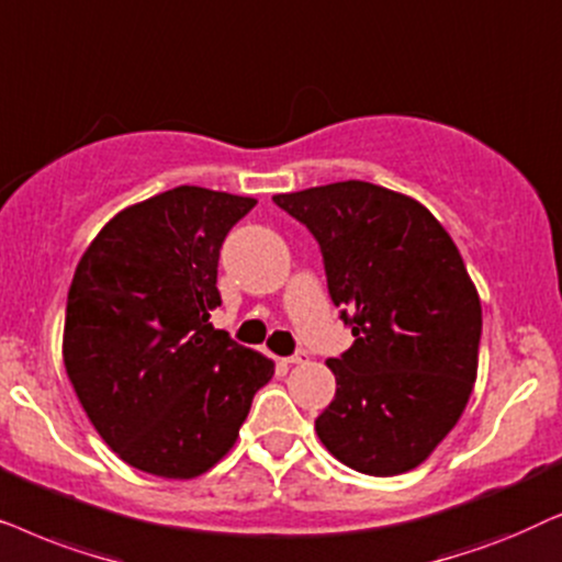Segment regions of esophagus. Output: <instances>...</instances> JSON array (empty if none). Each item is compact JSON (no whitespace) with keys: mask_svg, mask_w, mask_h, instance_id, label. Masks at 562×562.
Instances as JSON below:
<instances>
[{"mask_svg":"<svg viewBox=\"0 0 562 562\" xmlns=\"http://www.w3.org/2000/svg\"><path fill=\"white\" fill-rule=\"evenodd\" d=\"M305 359H308V355H305V351H303V349H297V351H295V355H290V357L285 359V362H290V364H303V362H305Z\"/></svg>","mask_w":562,"mask_h":562,"instance_id":"1","label":"esophagus"}]
</instances>
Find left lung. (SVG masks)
Returning a JSON list of instances; mask_svg holds the SVG:
<instances>
[{
  "label": "left lung",
  "mask_w": 562,
  "mask_h": 562,
  "mask_svg": "<svg viewBox=\"0 0 562 562\" xmlns=\"http://www.w3.org/2000/svg\"><path fill=\"white\" fill-rule=\"evenodd\" d=\"M272 200L318 241L328 295L355 336L326 362L336 395L318 439L357 473H406L473 393L483 316L465 261L422 203L385 187L349 179Z\"/></svg>",
  "instance_id": "left-lung-1"
}]
</instances>
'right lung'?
Here are the masks:
<instances>
[{"mask_svg": "<svg viewBox=\"0 0 562 562\" xmlns=\"http://www.w3.org/2000/svg\"><path fill=\"white\" fill-rule=\"evenodd\" d=\"M254 205L175 187L117 213L74 272L66 372L100 437L144 473L211 470L274 375L272 359L211 324L221 246Z\"/></svg>", "mask_w": 562, "mask_h": 562, "instance_id": "right-lung-1", "label": "right lung"}]
</instances>
